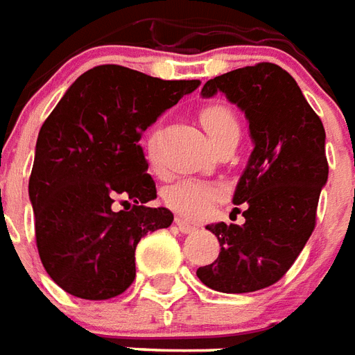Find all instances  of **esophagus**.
<instances>
[{"mask_svg": "<svg viewBox=\"0 0 355 355\" xmlns=\"http://www.w3.org/2000/svg\"><path fill=\"white\" fill-rule=\"evenodd\" d=\"M175 224H177V227L182 231V233H191V231H196V225L190 224V222H186L184 218H177Z\"/></svg>", "mask_w": 355, "mask_h": 355, "instance_id": "34e87169", "label": "esophagus"}]
</instances>
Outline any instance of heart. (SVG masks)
Segmentation results:
<instances>
[{"label": "heart", "mask_w": 355, "mask_h": 355, "mask_svg": "<svg viewBox=\"0 0 355 355\" xmlns=\"http://www.w3.org/2000/svg\"><path fill=\"white\" fill-rule=\"evenodd\" d=\"M199 118L212 144L224 139L230 133H239V122L235 112L230 107L220 103L205 105L199 111ZM222 198V190L218 186L207 184L201 180H182L171 186L164 193L165 203L171 209L182 212L190 218H201L211 211V207Z\"/></svg>", "instance_id": "obj_1"}]
</instances>
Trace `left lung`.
I'll return each mask as SVG.
<instances>
[{"mask_svg": "<svg viewBox=\"0 0 355 355\" xmlns=\"http://www.w3.org/2000/svg\"><path fill=\"white\" fill-rule=\"evenodd\" d=\"M218 92L244 112L254 150L233 193V205H244V224L207 225L222 248L198 277L222 293H248L284 277L314 231L329 173L325 130L295 78L277 64L211 78L201 96Z\"/></svg>", "mask_w": 355, "mask_h": 355, "instance_id": "8db88e82", "label": "left lung"}]
</instances>
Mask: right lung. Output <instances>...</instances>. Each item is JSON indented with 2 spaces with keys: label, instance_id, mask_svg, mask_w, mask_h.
<instances>
[{
  "label": "right lung",
  "instance_id": "1",
  "mask_svg": "<svg viewBox=\"0 0 355 355\" xmlns=\"http://www.w3.org/2000/svg\"><path fill=\"white\" fill-rule=\"evenodd\" d=\"M199 84L97 65L71 84L44 120L30 201L39 258L62 290L103 301L135 280L141 237L173 224L169 209L144 205L156 198V184L139 141ZM114 200L128 209L116 213Z\"/></svg>",
  "mask_w": 355,
  "mask_h": 355
}]
</instances>
